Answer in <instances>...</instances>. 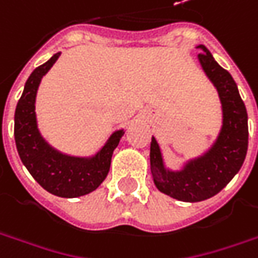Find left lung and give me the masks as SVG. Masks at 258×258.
Here are the masks:
<instances>
[{
	"label": "left lung",
	"mask_w": 258,
	"mask_h": 258,
	"mask_svg": "<svg viewBox=\"0 0 258 258\" xmlns=\"http://www.w3.org/2000/svg\"><path fill=\"white\" fill-rule=\"evenodd\" d=\"M198 60L208 79L217 87L223 104V127L213 148L189 161L182 171L165 169L159 145L151 142V171L161 192L185 203H198L218 194L243 166L248 146L247 110L231 75L218 64L205 45Z\"/></svg>",
	"instance_id": "obj_1"
}]
</instances>
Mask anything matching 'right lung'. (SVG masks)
Returning a JSON list of instances; mask_svg holds the SVG:
<instances>
[{
	"label": "right lung",
	"mask_w": 258,
	"mask_h": 258,
	"mask_svg": "<svg viewBox=\"0 0 258 258\" xmlns=\"http://www.w3.org/2000/svg\"><path fill=\"white\" fill-rule=\"evenodd\" d=\"M60 53L38 66L25 82L14 116L17 151L28 172L45 191L63 198H76L94 191L107 176L112 155L123 131H116L92 158L60 154L41 138L35 120V96L43 76L53 67Z\"/></svg>",
	"instance_id": "1"
}]
</instances>
